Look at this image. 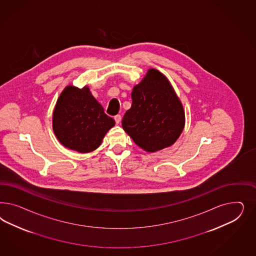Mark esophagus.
<instances>
[{"instance_id":"34e87169","label":"esophagus","mask_w":256,"mask_h":256,"mask_svg":"<svg viewBox=\"0 0 256 256\" xmlns=\"http://www.w3.org/2000/svg\"><path fill=\"white\" fill-rule=\"evenodd\" d=\"M114 120H116V123L119 124L121 122V116L120 114H117L114 116Z\"/></svg>"}]
</instances>
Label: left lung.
<instances>
[{"label":"left lung","mask_w":256,"mask_h":256,"mask_svg":"<svg viewBox=\"0 0 256 256\" xmlns=\"http://www.w3.org/2000/svg\"><path fill=\"white\" fill-rule=\"evenodd\" d=\"M132 108L122 120V126L134 142L148 152L170 146L185 126L181 101L168 78L155 68L134 86Z\"/></svg>","instance_id":"left-lung-1"}]
</instances>
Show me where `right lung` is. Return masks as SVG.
Masks as SVG:
<instances>
[{"instance_id":"right-lung-1","label":"right lung","mask_w":256,"mask_h":256,"mask_svg":"<svg viewBox=\"0 0 256 256\" xmlns=\"http://www.w3.org/2000/svg\"><path fill=\"white\" fill-rule=\"evenodd\" d=\"M114 124L87 86L82 89L66 86L54 110L52 128L57 139L64 146L80 153L98 148Z\"/></svg>"}]
</instances>
